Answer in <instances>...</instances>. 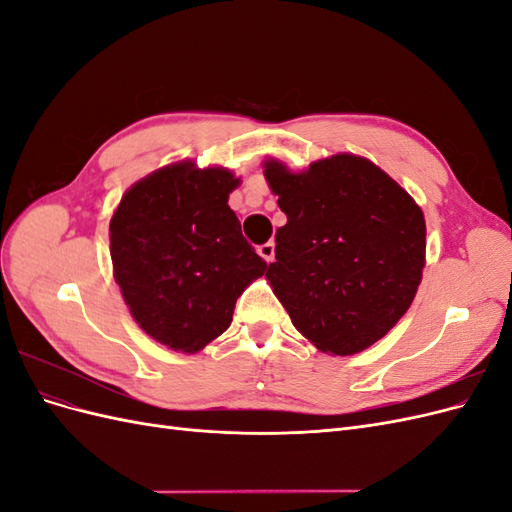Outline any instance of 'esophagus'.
<instances>
[{"label":"esophagus","mask_w":512,"mask_h":512,"mask_svg":"<svg viewBox=\"0 0 512 512\" xmlns=\"http://www.w3.org/2000/svg\"><path fill=\"white\" fill-rule=\"evenodd\" d=\"M258 256L265 260V262H273L275 260V245L269 241V243H262V245H258Z\"/></svg>","instance_id":"1"}]
</instances>
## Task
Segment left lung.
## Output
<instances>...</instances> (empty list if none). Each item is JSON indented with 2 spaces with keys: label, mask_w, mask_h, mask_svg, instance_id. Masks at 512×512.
Instances as JSON below:
<instances>
[{
  "label": "left lung",
  "mask_w": 512,
  "mask_h": 512,
  "mask_svg": "<svg viewBox=\"0 0 512 512\" xmlns=\"http://www.w3.org/2000/svg\"><path fill=\"white\" fill-rule=\"evenodd\" d=\"M265 177L288 222L275 232L267 280L297 331L348 356L389 333L425 267V218L374 162L337 153L303 173L277 160Z\"/></svg>",
  "instance_id": "1"
}]
</instances>
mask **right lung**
I'll return each instance as SVG.
<instances>
[{
  "instance_id": "right-lung-1",
  "label": "right lung",
  "mask_w": 512,
  "mask_h": 512,
  "mask_svg": "<svg viewBox=\"0 0 512 512\" xmlns=\"http://www.w3.org/2000/svg\"><path fill=\"white\" fill-rule=\"evenodd\" d=\"M222 166H164L136 181L111 218L115 282L132 318L170 350L194 354L220 337L235 303L267 269L241 235Z\"/></svg>"
}]
</instances>
